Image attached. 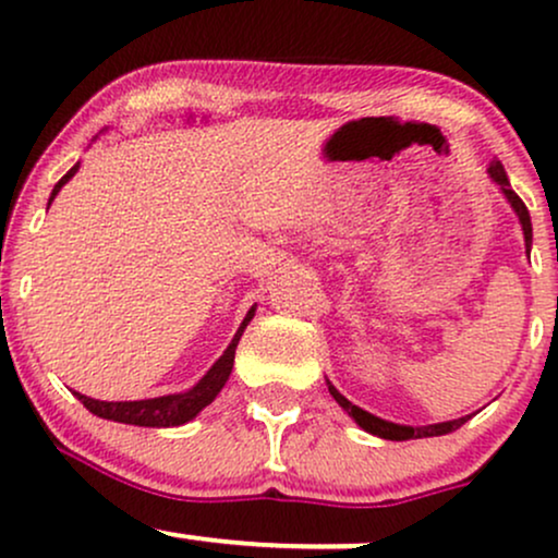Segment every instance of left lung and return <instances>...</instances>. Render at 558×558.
<instances>
[{
  "label": "left lung",
  "mask_w": 558,
  "mask_h": 558,
  "mask_svg": "<svg viewBox=\"0 0 558 558\" xmlns=\"http://www.w3.org/2000/svg\"><path fill=\"white\" fill-rule=\"evenodd\" d=\"M488 175L493 178V183H496L498 189L504 191V196L509 198V204H511V207H514L517 217H520V222H522V230H524V246H527V252H530V243H533V222H530V213H527V207H524V202H522V198L517 196L514 191H511V185H509V178H506V170H504V165L498 162V159H493V162H490V168H488ZM328 390H330V396H332V399H336L338 403H341V407L345 409V412H349V417L354 420L356 425L362 427V430L373 433V435H377V438H386V440L433 438V435H446V433H453V430H459V427H462L464 422L470 420V417H459V420H451V422H438V425H425V427L396 425V422L380 420V417H375V414L364 412V409L356 407V403H351L349 399H345V396L338 393L336 386H330V383H328Z\"/></svg>",
  "instance_id": "1"
}]
</instances>
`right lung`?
<instances>
[{"instance_id":"obj_1","label":"right lung","mask_w":558,"mask_h":558,"mask_svg":"<svg viewBox=\"0 0 558 558\" xmlns=\"http://www.w3.org/2000/svg\"><path fill=\"white\" fill-rule=\"evenodd\" d=\"M75 172H78V165H73V168H70L65 175L57 181L52 196H49V204L54 202V196L60 194L62 185H65L70 178L75 175ZM252 317H254V306L248 310V315L243 317L241 328L233 336V341H230L226 354H222L220 360L213 364V369H209V373L204 375L194 388L185 390V393L159 396V399H144V401H96V399H88V396H83V393H75V396H78V401L88 409V412L96 414V417H101V420L125 422V425H138V427H178V425H183V422L194 420L196 414L207 407V403H213L215 396L220 393L222 386L228 383L230 369H233V360H235V345H239L243 328L252 323Z\"/></svg>"}]
</instances>
